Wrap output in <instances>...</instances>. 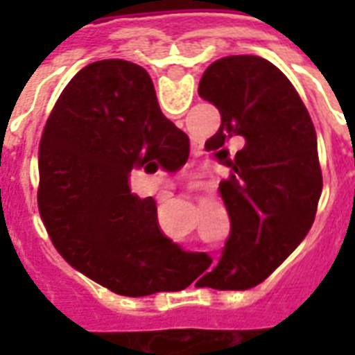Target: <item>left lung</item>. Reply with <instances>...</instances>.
Returning <instances> with one entry per match:
<instances>
[{
  "instance_id": "obj_1",
  "label": "left lung",
  "mask_w": 355,
  "mask_h": 355,
  "mask_svg": "<svg viewBox=\"0 0 355 355\" xmlns=\"http://www.w3.org/2000/svg\"><path fill=\"white\" fill-rule=\"evenodd\" d=\"M198 93L223 119L205 150L232 167L220 182L230 238L203 279L213 289H249L293 253L315 218L323 186L318 135L297 89L266 58H218ZM236 136L246 146L230 160L225 144Z\"/></svg>"
}]
</instances>
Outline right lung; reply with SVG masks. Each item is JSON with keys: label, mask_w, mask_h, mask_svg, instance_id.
I'll use <instances>...</instances> for the list:
<instances>
[{"label": "right lung", "mask_w": 355, "mask_h": 355, "mask_svg": "<svg viewBox=\"0 0 355 355\" xmlns=\"http://www.w3.org/2000/svg\"><path fill=\"white\" fill-rule=\"evenodd\" d=\"M190 139L163 116L139 64L85 66L58 96L40 140L37 207L53 245L89 279L123 297L173 291L180 249L157 226L154 198L131 193V169L177 171Z\"/></svg>", "instance_id": "1"}]
</instances>
